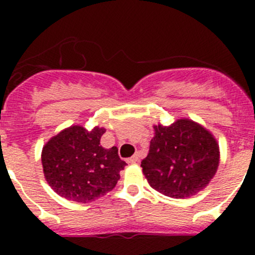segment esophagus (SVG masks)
Returning <instances> with one entry per match:
<instances>
[{
    "label": "esophagus",
    "instance_id": "esophagus-1",
    "mask_svg": "<svg viewBox=\"0 0 255 255\" xmlns=\"http://www.w3.org/2000/svg\"><path fill=\"white\" fill-rule=\"evenodd\" d=\"M127 161H128V163H130V164L138 163V161H139V155H138V153L134 154V155H133V156H130V158L128 159Z\"/></svg>",
    "mask_w": 255,
    "mask_h": 255
}]
</instances>
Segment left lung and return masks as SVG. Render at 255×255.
Listing matches in <instances>:
<instances>
[{
  "label": "left lung",
  "instance_id": "8db88e82",
  "mask_svg": "<svg viewBox=\"0 0 255 255\" xmlns=\"http://www.w3.org/2000/svg\"><path fill=\"white\" fill-rule=\"evenodd\" d=\"M148 155L140 166L153 189L184 199L201 191L217 171L218 144L208 130L190 120L154 127Z\"/></svg>",
  "mask_w": 255,
  "mask_h": 255
}]
</instances>
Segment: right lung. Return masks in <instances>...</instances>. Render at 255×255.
<instances>
[{"label": "right lung", "instance_id": "obj_1", "mask_svg": "<svg viewBox=\"0 0 255 255\" xmlns=\"http://www.w3.org/2000/svg\"><path fill=\"white\" fill-rule=\"evenodd\" d=\"M104 128L85 129L74 126L45 144L42 164L51 189L71 201L87 204L111 191L127 165L117 146L105 149L100 139Z\"/></svg>", "mask_w": 255, "mask_h": 255}]
</instances>
